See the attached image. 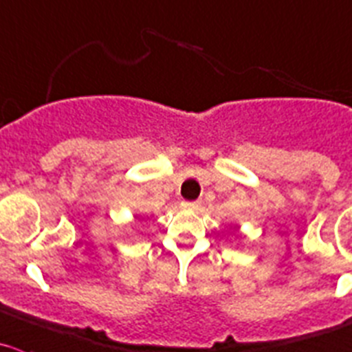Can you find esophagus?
Here are the masks:
<instances>
[{
	"label": "esophagus",
	"mask_w": 352,
	"mask_h": 352,
	"mask_svg": "<svg viewBox=\"0 0 352 352\" xmlns=\"http://www.w3.org/2000/svg\"><path fill=\"white\" fill-rule=\"evenodd\" d=\"M182 206L189 208V210H194V208L199 206V203H197V201H182Z\"/></svg>",
	"instance_id": "34e87169"
}]
</instances>
